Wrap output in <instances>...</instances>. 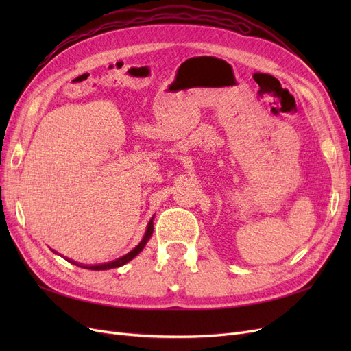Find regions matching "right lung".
<instances>
[{"label":"right lung","instance_id":"1","mask_svg":"<svg viewBox=\"0 0 351 351\" xmlns=\"http://www.w3.org/2000/svg\"><path fill=\"white\" fill-rule=\"evenodd\" d=\"M152 232H154V222H152V219H151L149 224H147V228H146L143 240H142L139 244H137V246H136L132 252L124 254V256H121V258H119V259H115V261H111V262H107V263H98V265H82V263H77V262H74V261H71V263L77 265V267H80V268H86V269H92V271H107V269L123 267L124 263L130 262L133 258H136L137 254H139V253L143 250L145 244L147 243V240L151 239Z\"/></svg>","mask_w":351,"mask_h":351}]
</instances>
